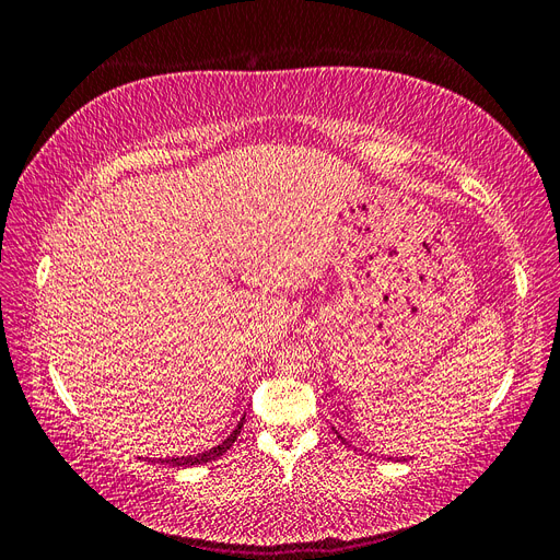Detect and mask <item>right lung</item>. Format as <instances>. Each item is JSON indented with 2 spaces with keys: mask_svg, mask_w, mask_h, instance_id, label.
<instances>
[{
  "mask_svg": "<svg viewBox=\"0 0 560 560\" xmlns=\"http://www.w3.org/2000/svg\"><path fill=\"white\" fill-rule=\"evenodd\" d=\"M243 422H245V418H241L238 425H235V430L224 439L222 444L212 446V448H210V451H206V453H198V455H182V457H159V463H163V465H173V467H191V465H206V463H212V460H217L219 455H224V453L233 446V442H235V439H238V434H241V430H243Z\"/></svg>",
  "mask_w": 560,
  "mask_h": 560,
  "instance_id": "obj_1",
  "label": "right lung"
}]
</instances>
